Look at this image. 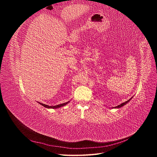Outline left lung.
<instances>
[{
    "mask_svg": "<svg viewBox=\"0 0 157 157\" xmlns=\"http://www.w3.org/2000/svg\"><path fill=\"white\" fill-rule=\"evenodd\" d=\"M130 99H131V98L129 99V100H128V101H125V102H124V103H121V105H118V106H116L115 108H121V107H122V106H124V105H126V104L128 102V101H129L130 100Z\"/></svg>",
    "mask_w": 157,
    "mask_h": 157,
    "instance_id": "obj_1",
    "label": "left lung"
}]
</instances>
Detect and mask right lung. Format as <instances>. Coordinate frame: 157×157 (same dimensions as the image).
<instances>
[{
    "mask_svg": "<svg viewBox=\"0 0 157 157\" xmlns=\"http://www.w3.org/2000/svg\"><path fill=\"white\" fill-rule=\"evenodd\" d=\"M69 101L68 102H66V103H61V104H59V105H54V106H49V105H45V104H43V103H40V105H42V106H44V107L46 108H50V109H56V108H59V107H63L64 105H65L66 104H67Z\"/></svg>",
    "mask_w": 157,
    "mask_h": 157,
    "instance_id": "obj_1",
    "label": "right lung"
}]
</instances>
